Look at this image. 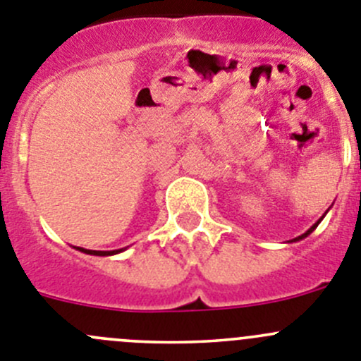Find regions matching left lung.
I'll list each match as a JSON object with an SVG mask.
<instances>
[{"mask_svg":"<svg viewBox=\"0 0 361 361\" xmlns=\"http://www.w3.org/2000/svg\"><path fill=\"white\" fill-rule=\"evenodd\" d=\"M328 210H329V208H328ZM328 210H326V214H328ZM324 214V215H326ZM324 215H322V217L321 219H319V221L317 222H315V224H313V226L312 228H310V230L308 231H305V233H302V235H299V237H295L294 238V240H288V242H298V240H302V238H306V237H308V235L310 233H312V231L313 230H315V228H317L319 226V224H321V221H322V219H324Z\"/></svg>","mask_w":361,"mask_h":361,"instance_id":"obj_1","label":"left lung"}]
</instances>
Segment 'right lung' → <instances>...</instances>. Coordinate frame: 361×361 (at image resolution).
I'll return each instance as SVG.
<instances>
[{"mask_svg": "<svg viewBox=\"0 0 361 361\" xmlns=\"http://www.w3.org/2000/svg\"><path fill=\"white\" fill-rule=\"evenodd\" d=\"M74 249H78V251L85 252V255H94V257H112V255H119V252H123L124 249H114V251H92V249H83V247H76L74 245Z\"/></svg>", "mask_w": 361, "mask_h": 361, "instance_id": "obj_1", "label": "right lung"}]
</instances>
